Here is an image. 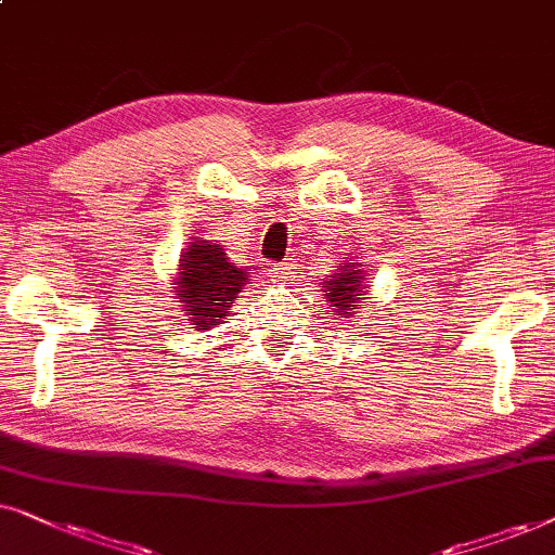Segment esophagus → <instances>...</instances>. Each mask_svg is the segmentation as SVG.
Returning a JSON list of instances; mask_svg holds the SVG:
<instances>
[{
  "label": "esophagus",
  "instance_id": "1",
  "mask_svg": "<svg viewBox=\"0 0 555 555\" xmlns=\"http://www.w3.org/2000/svg\"><path fill=\"white\" fill-rule=\"evenodd\" d=\"M294 271H297V261H284V263H276V266H273V269H271L273 276L282 279V282H284V279H289Z\"/></svg>",
  "mask_w": 555,
  "mask_h": 555
}]
</instances>
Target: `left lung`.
Returning <instances> with one entry per match:
<instances>
[{"mask_svg": "<svg viewBox=\"0 0 555 555\" xmlns=\"http://www.w3.org/2000/svg\"><path fill=\"white\" fill-rule=\"evenodd\" d=\"M358 266H339L337 273H332L330 282H324V286H327V297L330 307L335 309L337 314L343 317H354L358 314L360 309V297H363L367 286H363V276H360Z\"/></svg>", "mask_w": 555, "mask_h": 555, "instance_id": "obj_1", "label": "left lung"}]
</instances>
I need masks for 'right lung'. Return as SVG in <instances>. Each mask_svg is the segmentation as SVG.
<instances>
[{"label": "right lung", "mask_w": 555, "mask_h": 555, "mask_svg": "<svg viewBox=\"0 0 555 555\" xmlns=\"http://www.w3.org/2000/svg\"><path fill=\"white\" fill-rule=\"evenodd\" d=\"M180 279L175 289L182 301V312L190 324L208 330L225 320V307L233 305L235 294L246 284V269H235L223 248L208 241H195L180 258Z\"/></svg>", "instance_id": "1"}]
</instances>
